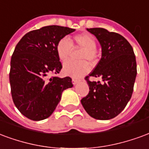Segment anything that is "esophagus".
<instances>
[{"label":"esophagus","instance_id":"obj_1","mask_svg":"<svg viewBox=\"0 0 149 149\" xmlns=\"http://www.w3.org/2000/svg\"><path fill=\"white\" fill-rule=\"evenodd\" d=\"M79 82V80H77V79H72V83H73V85H76V84H78Z\"/></svg>","mask_w":149,"mask_h":149}]
</instances>
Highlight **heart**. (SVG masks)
Instances as JSON below:
<instances>
[{
  "instance_id": "b5f03b06",
  "label": "heart",
  "mask_w": 149,
  "mask_h": 149,
  "mask_svg": "<svg viewBox=\"0 0 149 149\" xmlns=\"http://www.w3.org/2000/svg\"><path fill=\"white\" fill-rule=\"evenodd\" d=\"M74 40L78 46L84 49L81 55V59H87L90 62L95 61L97 57V43L95 38L89 33H82L75 36ZM72 48L73 44L68 38L64 37L59 40L56 45V53L59 60L62 62L66 61L69 58ZM90 69L91 66L86 61H67L63 67V73L72 78H80L87 73Z\"/></svg>"
}]
</instances>
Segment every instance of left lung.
<instances>
[{
	"mask_svg": "<svg viewBox=\"0 0 149 149\" xmlns=\"http://www.w3.org/2000/svg\"><path fill=\"white\" fill-rule=\"evenodd\" d=\"M97 38L102 58L89 76L102 82L87 80L89 94L81 100L88 114L97 120L118 116L132 97L136 76V63L132 46L120 34L102 28L86 29Z\"/></svg>",
	"mask_w": 149,
	"mask_h": 149,
	"instance_id": "1",
	"label": "left lung"
}]
</instances>
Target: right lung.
<instances>
[{"instance_id":"obj_1","label":"right lung","mask_w":149,"mask_h":149,"mask_svg":"<svg viewBox=\"0 0 149 149\" xmlns=\"http://www.w3.org/2000/svg\"><path fill=\"white\" fill-rule=\"evenodd\" d=\"M74 31L67 27L46 26L25 34L17 44L11 58L9 82L14 104L26 118L32 120L49 118L63 91L73 86L70 77L50 75L62 69L57 43Z\"/></svg>"}]
</instances>
